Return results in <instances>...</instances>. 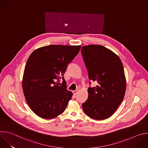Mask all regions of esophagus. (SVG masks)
<instances>
[{"instance_id": "obj_1", "label": "esophagus", "mask_w": 148, "mask_h": 148, "mask_svg": "<svg viewBox=\"0 0 148 148\" xmlns=\"http://www.w3.org/2000/svg\"><path fill=\"white\" fill-rule=\"evenodd\" d=\"M78 90H73V94H74V95H76V94H77V93H78Z\"/></svg>"}]
</instances>
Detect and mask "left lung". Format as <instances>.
Listing matches in <instances>:
<instances>
[{"instance_id": "8db88e82", "label": "left lung", "mask_w": 148, "mask_h": 148, "mask_svg": "<svg viewBox=\"0 0 148 148\" xmlns=\"http://www.w3.org/2000/svg\"><path fill=\"white\" fill-rule=\"evenodd\" d=\"M81 53L89 79L97 83L88 88V99L82 105L83 110L93 119H106L115 113L125 95L123 63L116 54L99 45L84 46Z\"/></svg>"}]
</instances>
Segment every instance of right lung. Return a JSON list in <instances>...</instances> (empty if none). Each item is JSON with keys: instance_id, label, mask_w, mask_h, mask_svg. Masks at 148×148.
<instances>
[{"instance_id": "obj_1", "label": "right lung", "mask_w": 148, "mask_h": 148, "mask_svg": "<svg viewBox=\"0 0 148 148\" xmlns=\"http://www.w3.org/2000/svg\"><path fill=\"white\" fill-rule=\"evenodd\" d=\"M81 46L52 45L39 47L29 56L24 71L23 90L30 109L39 117L51 119L65 110L73 93L63 76ZM63 79L62 85L58 84Z\"/></svg>"}]
</instances>
